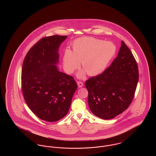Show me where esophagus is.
<instances>
[{"label": "esophagus", "instance_id": "obj_1", "mask_svg": "<svg viewBox=\"0 0 156 156\" xmlns=\"http://www.w3.org/2000/svg\"><path fill=\"white\" fill-rule=\"evenodd\" d=\"M77 85L79 88H82L83 85V83L82 81H77Z\"/></svg>", "mask_w": 156, "mask_h": 156}]
</instances>
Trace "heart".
<instances>
[{"instance_id":"b5f03b06","label":"heart","mask_w":156,"mask_h":156,"mask_svg":"<svg viewBox=\"0 0 156 156\" xmlns=\"http://www.w3.org/2000/svg\"><path fill=\"white\" fill-rule=\"evenodd\" d=\"M72 51H65L63 66L66 71L72 74L79 66H81L89 76H95L104 71L116 52V47L109 41L95 38L84 37L75 40L72 44ZM83 71L78 76H84Z\"/></svg>"}]
</instances>
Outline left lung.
<instances>
[{
	"mask_svg": "<svg viewBox=\"0 0 156 156\" xmlns=\"http://www.w3.org/2000/svg\"><path fill=\"white\" fill-rule=\"evenodd\" d=\"M138 80L137 62L122 41L118 57L111 66L85 83L90 110L99 118H114L132 103Z\"/></svg>",
	"mask_w": 156,
	"mask_h": 156,
	"instance_id": "1",
	"label": "left lung"
}]
</instances>
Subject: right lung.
Listing matches in <instances>:
<instances>
[{
  "label": "right lung",
  "mask_w": 156,
  "mask_h": 156,
  "mask_svg": "<svg viewBox=\"0 0 156 156\" xmlns=\"http://www.w3.org/2000/svg\"><path fill=\"white\" fill-rule=\"evenodd\" d=\"M67 36L43 37L27 52L22 69L24 99L38 118L47 122L63 118L77 89L73 76L59 72V45Z\"/></svg>",
  "instance_id": "obj_1"
}]
</instances>
